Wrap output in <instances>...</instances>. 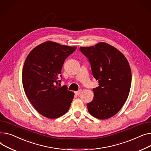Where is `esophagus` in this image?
Segmentation results:
<instances>
[{
  "label": "esophagus",
  "instance_id": "1",
  "mask_svg": "<svg viewBox=\"0 0 151 151\" xmlns=\"http://www.w3.org/2000/svg\"><path fill=\"white\" fill-rule=\"evenodd\" d=\"M81 92H82V90H78V91H76L75 93H76V94H77V95H79L81 93Z\"/></svg>",
  "mask_w": 151,
  "mask_h": 151
}]
</instances>
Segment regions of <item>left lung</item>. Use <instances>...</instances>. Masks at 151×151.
Here are the masks:
<instances>
[{
  "mask_svg": "<svg viewBox=\"0 0 151 151\" xmlns=\"http://www.w3.org/2000/svg\"><path fill=\"white\" fill-rule=\"evenodd\" d=\"M80 50L89 60L93 77L99 82V86L93 89L94 99L87 104L88 110L97 119L110 118L129 96L132 82L129 62L119 50L105 42Z\"/></svg>",
  "mask_w": 151,
  "mask_h": 151,
  "instance_id": "obj_1",
  "label": "left lung"
}]
</instances>
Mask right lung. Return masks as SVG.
Masks as SVG:
<instances>
[{"label": "right lung", "instance_id": "right-lung-1", "mask_svg": "<svg viewBox=\"0 0 151 151\" xmlns=\"http://www.w3.org/2000/svg\"><path fill=\"white\" fill-rule=\"evenodd\" d=\"M76 49L48 41L35 47L25 61L22 69L24 91L34 108L47 118L61 116L71 104L74 93L66 86L58 85L61 82L58 79L61 78L65 60Z\"/></svg>", "mask_w": 151, "mask_h": 151}]
</instances>
